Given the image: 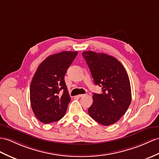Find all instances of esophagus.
Instances as JSON below:
<instances>
[{"instance_id": "obj_1", "label": "esophagus", "mask_w": 159, "mask_h": 159, "mask_svg": "<svg viewBox=\"0 0 159 159\" xmlns=\"http://www.w3.org/2000/svg\"><path fill=\"white\" fill-rule=\"evenodd\" d=\"M85 96V94H79V95L77 96V97L81 98V97H83V96Z\"/></svg>"}]
</instances>
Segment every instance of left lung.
Here are the masks:
<instances>
[{
    "label": "left lung",
    "mask_w": 159,
    "mask_h": 159,
    "mask_svg": "<svg viewBox=\"0 0 159 159\" xmlns=\"http://www.w3.org/2000/svg\"><path fill=\"white\" fill-rule=\"evenodd\" d=\"M82 55L94 82L102 88L101 94H93L88 114L103 125L117 122L125 113L131 101L128 75L116 58L104 53L84 51Z\"/></svg>",
    "instance_id": "8db88e82"
}]
</instances>
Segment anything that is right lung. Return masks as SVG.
<instances>
[{
  "label": "right lung",
  "instance_id": "1",
  "mask_svg": "<svg viewBox=\"0 0 159 159\" xmlns=\"http://www.w3.org/2000/svg\"><path fill=\"white\" fill-rule=\"evenodd\" d=\"M77 55V51H63L50 55L35 73L30 85V103L42 123L59 121L66 113L71 98L64 77Z\"/></svg>",
  "mask_w": 159,
  "mask_h": 159
}]
</instances>
